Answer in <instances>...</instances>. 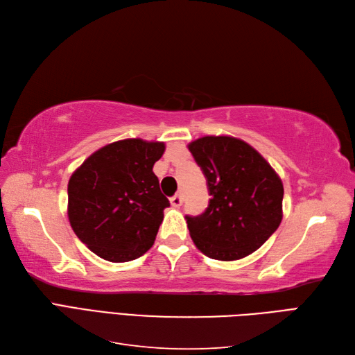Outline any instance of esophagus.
I'll list each match as a JSON object with an SVG mask.
<instances>
[{
  "label": "esophagus",
  "instance_id": "1",
  "mask_svg": "<svg viewBox=\"0 0 355 355\" xmlns=\"http://www.w3.org/2000/svg\"><path fill=\"white\" fill-rule=\"evenodd\" d=\"M182 201H184V197H182V194H176V196L170 198V202H171V206H173V207H179Z\"/></svg>",
  "mask_w": 355,
  "mask_h": 355
}]
</instances>
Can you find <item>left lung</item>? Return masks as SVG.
Here are the masks:
<instances>
[{
	"label": "left lung",
	"mask_w": 355,
	"mask_h": 355,
	"mask_svg": "<svg viewBox=\"0 0 355 355\" xmlns=\"http://www.w3.org/2000/svg\"><path fill=\"white\" fill-rule=\"evenodd\" d=\"M211 196L187 216L191 239L211 259L237 261L271 237L283 219V182L253 146L232 136H204L188 145Z\"/></svg>",
	"instance_id": "1"
}]
</instances>
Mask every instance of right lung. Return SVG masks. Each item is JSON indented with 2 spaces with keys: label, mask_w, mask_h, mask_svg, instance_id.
Here are the masks:
<instances>
[{
  "label": "right lung",
  "mask_w": 355,
  "mask_h": 355,
  "mask_svg": "<svg viewBox=\"0 0 355 355\" xmlns=\"http://www.w3.org/2000/svg\"><path fill=\"white\" fill-rule=\"evenodd\" d=\"M163 142L124 139L92 154L68 184V218L75 235L110 262L137 259L151 249L164 209L153 167Z\"/></svg>",
  "instance_id": "add662e5"
}]
</instances>
